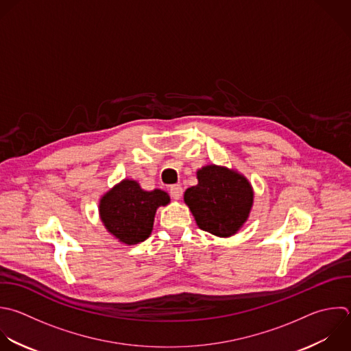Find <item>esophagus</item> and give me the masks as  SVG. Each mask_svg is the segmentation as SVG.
<instances>
[{
	"instance_id": "34e87169",
	"label": "esophagus",
	"mask_w": 351,
	"mask_h": 351,
	"mask_svg": "<svg viewBox=\"0 0 351 351\" xmlns=\"http://www.w3.org/2000/svg\"><path fill=\"white\" fill-rule=\"evenodd\" d=\"M182 192H184L182 186H180V185H171L170 186V195L174 200H180L182 197Z\"/></svg>"
}]
</instances>
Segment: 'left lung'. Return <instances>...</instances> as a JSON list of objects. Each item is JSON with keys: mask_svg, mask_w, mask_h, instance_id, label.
<instances>
[{"mask_svg": "<svg viewBox=\"0 0 351 351\" xmlns=\"http://www.w3.org/2000/svg\"><path fill=\"white\" fill-rule=\"evenodd\" d=\"M197 185L184 193L197 226L218 237L236 234L247 222L254 189L245 176L225 166L207 165L196 171Z\"/></svg>", "mask_w": 351, "mask_h": 351, "instance_id": "1", "label": "left lung"}]
</instances>
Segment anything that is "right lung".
<instances>
[{"instance_id":"1","label":"right lung","mask_w":351,"mask_h":351,"mask_svg":"<svg viewBox=\"0 0 351 351\" xmlns=\"http://www.w3.org/2000/svg\"><path fill=\"white\" fill-rule=\"evenodd\" d=\"M169 203L167 192L144 191L137 181L125 178L100 197L99 214L110 234L122 244L134 245L149 237L156 210Z\"/></svg>"}]
</instances>
